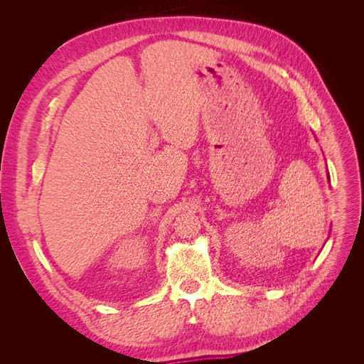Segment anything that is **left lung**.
I'll return each instance as SVG.
<instances>
[{
    "mask_svg": "<svg viewBox=\"0 0 364 364\" xmlns=\"http://www.w3.org/2000/svg\"><path fill=\"white\" fill-rule=\"evenodd\" d=\"M328 179H329V173H328Z\"/></svg>",
    "mask_w": 364,
    "mask_h": 364,
    "instance_id": "8db88e82",
    "label": "left lung"
}]
</instances>
